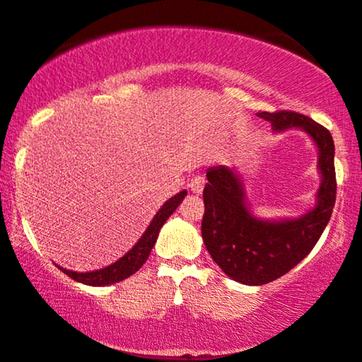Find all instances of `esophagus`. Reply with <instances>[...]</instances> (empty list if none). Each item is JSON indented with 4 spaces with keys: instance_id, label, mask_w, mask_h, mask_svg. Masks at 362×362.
I'll return each mask as SVG.
<instances>
[{
    "instance_id": "esophagus-1",
    "label": "esophagus",
    "mask_w": 362,
    "mask_h": 362,
    "mask_svg": "<svg viewBox=\"0 0 362 362\" xmlns=\"http://www.w3.org/2000/svg\"><path fill=\"white\" fill-rule=\"evenodd\" d=\"M204 185H205L204 177H194V178H192V180H190L189 189L192 190V194L200 195V194H202V190H204Z\"/></svg>"
}]
</instances>
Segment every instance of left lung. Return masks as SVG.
Here are the masks:
<instances>
[{
	"instance_id": "1",
	"label": "left lung",
	"mask_w": 362,
	"mask_h": 362,
	"mask_svg": "<svg viewBox=\"0 0 362 362\" xmlns=\"http://www.w3.org/2000/svg\"><path fill=\"white\" fill-rule=\"evenodd\" d=\"M276 134L304 132L317 148L321 184L313 209L299 217L262 218L250 207L244 180L235 167L207 168L204 189L202 239L214 262L245 286H262L296 267L317 244L336 202L334 140L329 130L296 112H260Z\"/></svg>"
}]
</instances>
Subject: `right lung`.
<instances>
[{"mask_svg": "<svg viewBox=\"0 0 362 362\" xmlns=\"http://www.w3.org/2000/svg\"><path fill=\"white\" fill-rule=\"evenodd\" d=\"M187 190L178 192L177 195L170 197L162 207L158 209V212L155 214V217L150 222V226L147 227V230L141 234V237L136 240V244L132 247L128 252L120 257L115 262H112L107 267L97 269V271H90V272H76V271H70V269L62 267V265L57 264V267L62 272H65L68 277H71L73 281L86 284V286H97V287H103V286H112V284L122 282L125 281L127 277L134 276V274L139 271L141 265L145 264V260L148 259L150 252H152L155 242H157L158 232L162 228L163 223L167 222V218L175 212L178 205L182 204V200L185 199Z\"/></svg>", "mask_w": 362, "mask_h": 362, "instance_id": "obj_1", "label": "right lung"}]
</instances>
